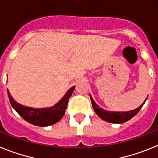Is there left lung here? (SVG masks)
Returning <instances> with one entry per match:
<instances>
[{"label":"left lung","instance_id":"left-lung-1","mask_svg":"<svg viewBox=\"0 0 158 158\" xmlns=\"http://www.w3.org/2000/svg\"><path fill=\"white\" fill-rule=\"evenodd\" d=\"M90 98L91 100V104H92V107L94 108V112L96 113V114L98 115V117H100L102 120L107 122V123H118V124H120V123H126L127 121H129L130 119L132 118L133 117H134L139 112V110H141V108L142 107V106L144 105V103L145 102L147 98H145V102L142 104V105L138 106L137 109L133 110H130V111H125V112H115V111H108V110H103L102 107H100L98 104H96V102H94L93 98L91 97V95L90 94Z\"/></svg>","mask_w":158,"mask_h":158}]
</instances>
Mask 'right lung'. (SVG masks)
Here are the masks:
<instances>
[{"label":"right lung","mask_w":158,"mask_h":158,"mask_svg":"<svg viewBox=\"0 0 158 158\" xmlns=\"http://www.w3.org/2000/svg\"><path fill=\"white\" fill-rule=\"evenodd\" d=\"M75 87L74 86L70 88L67 91L65 95L60 99V101H59L53 106L48 108L35 109V108L21 105L15 101L14 98L9 93V90H8V95L12 106L24 120L34 126L44 127L55 124L62 118L67 109L68 100L73 93Z\"/></svg>","instance_id":"1"}]
</instances>
